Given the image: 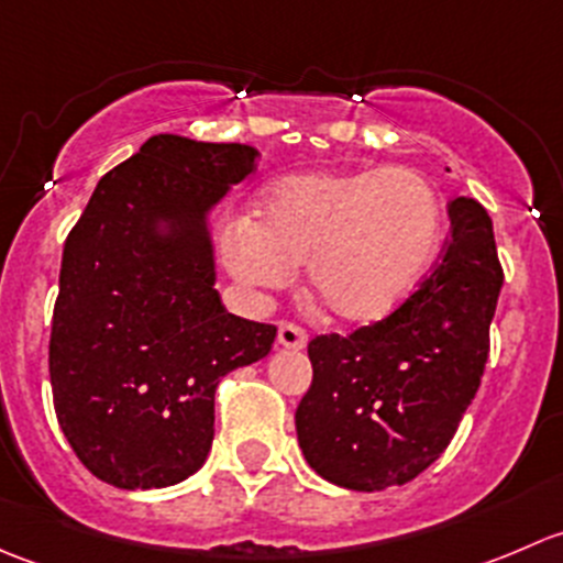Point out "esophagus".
<instances>
[{
    "label": "esophagus",
    "mask_w": 563,
    "mask_h": 563,
    "mask_svg": "<svg viewBox=\"0 0 563 563\" xmlns=\"http://www.w3.org/2000/svg\"><path fill=\"white\" fill-rule=\"evenodd\" d=\"M277 345L286 351H302L308 345V332L297 323H280L277 327Z\"/></svg>",
    "instance_id": "34e87169"
}]
</instances>
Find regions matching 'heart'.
Returning <instances> with one entry per match:
<instances>
[{"label": "heart", "instance_id": "1", "mask_svg": "<svg viewBox=\"0 0 563 563\" xmlns=\"http://www.w3.org/2000/svg\"><path fill=\"white\" fill-rule=\"evenodd\" d=\"M444 207L411 168L310 172L275 181L258 220L231 218L223 255L253 288H283L308 261L327 313L356 327L387 321L417 294L439 255Z\"/></svg>", "mask_w": 563, "mask_h": 563}]
</instances>
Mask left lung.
Returning a JSON list of instances; mask_svg holds the SVG:
<instances>
[{
  "instance_id": "left-lung-1",
  "label": "left lung",
  "mask_w": 563,
  "mask_h": 563,
  "mask_svg": "<svg viewBox=\"0 0 563 563\" xmlns=\"http://www.w3.org/2000/svg\"><path fill=\"white\" fill-rule=\"evenodd\" d=\"M450 220L444 258L395 316L310 340L297 439L332 485L376 493L411 482L450 446L479 389L504 272L479 201L455 198Z\"/></svg>"
}]
</instances>
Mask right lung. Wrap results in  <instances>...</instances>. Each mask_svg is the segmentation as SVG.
Listing matches in <instances>:
<instances>
[{"mask_svg":"<svg viewBox=\"0 0 563 563\" xmlns=\"http://www.w3.org/2000/svg\"><path fill=\"white\" fill-rule=\"evenodd\" d=\"M258 150L157 133L95 187L62 253L48 371L65 439L98 479L168 487L212 450L214 389L275 327L214 288L212 214Z\"/></svg>","mask_w":563,"mask_h":563,"instance_id":"add662e5","label":"right lung"}]
</instances>
